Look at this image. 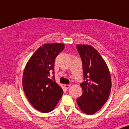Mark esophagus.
I'll return each instance as SVG.
<instances>
[{
  "label": "esophagus",
  "instance_id": "1",
  "mask_svg": "<svg viewBox=\"0 0 129 129\" xmlns=\"http://www.w3.org/2000/svg\"><path fill=\"white\" fill-rule=\"evenodd\" d=\"M70 84H69V85H68V84H65L64 85V87L66 89H69L70 88Z\"/></svg>",
  "mask_w": 129,
  "mask_h": 129
}]
</instances>
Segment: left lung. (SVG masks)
I'll list each match as a JSON object with an SVG mask.
<instances>
[{
	"label": "left lung",
	"mask_w": 129,
	"mask_h": 129,
	"mask_svg": "<svg viewBox=\"0 0 129 129\" xmlns=\"http://www.w3.org/2000/svg\"><path fill=\"white\" fill-rule=\"evenodd\" d=\"M82 62V94L76 100L79 109L92 115L101 109L110 95L112 81L107 65L98 51L89 45H76Z\"/></svg>",
	"instance_id": "1"
}]
</instances>
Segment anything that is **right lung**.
<instances>
[{
    "instance_id": "1",
    "label": "right lung",
    "mask_w": 129,
    "mask_h": 129,
    "mask_svg": "<svg viewBox=\"0 0 129 129\" xmlns=\"http://www.w3.org/2000/svg\"><path fill=\"white\" fill-rule=\"evenodd\" d=\"M60 43L45 44L34 53L26 63L23 73L22 86L26 98L35 109L43 113L53 110L63 94L56 82L54 60L64 49Z\"/></svg>"
}]
</instances>
